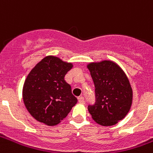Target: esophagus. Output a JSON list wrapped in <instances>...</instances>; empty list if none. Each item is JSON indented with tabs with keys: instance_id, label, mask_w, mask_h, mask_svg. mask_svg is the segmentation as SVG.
I'll list each match as a JSON object with an SVG mask.
<instances>
[{
	"instance_id": "esophagus-1",
	"label": "esophagus",
	"mask_w": 153,
	"mask_h": 153,
	"mask_svg": "<svg viewBox=\"0 0 153 153\" xmlns=\"http://www.w3.org/2000/svg\"><path fill=\"white\" fill-rule=\"evenodd\" d=\"M79 102L82 103V104H84V103H85V99H84L83 97H79Z\"/></svg>"
}]
</instances>
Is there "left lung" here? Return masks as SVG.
<instances>
[{
  "mask_svg": "<svg viewBox=\"0 0 153 153\" xmlns=\"http://www.w3.org/2000/svg\"><path fill=\"white\" fill-rule=\"evenodd\" d=\"M95 86V103L88 110L95 121L111 126L125 117L131 107L133 91L128 78L118 65L103 60L88 65Z\"/></svg>",
  "mask_w": 153,
  "mask_h": 153,
  "instance_id": "1",
  "label": "left lung"
}]
</instances>
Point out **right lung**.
Segmentation results:
<instances>
[{
  "label": "right lung",
  "mask_w": 153,
  "mask_h": 153,
  "mask_svg": "<svg viewBox=\"0 0 153 153\" xmlns=\"http://www.w3.org/2000/svg\"><path fill=\"white\" fill-rule=\"evenodd\" d=\"M72 64L48 56L28 74L23 88V100L28 112L47 125L59 124L70 113L77 98L65 76Z\"/></svg>",
  "instance_id": "1"
}]
</instances>
